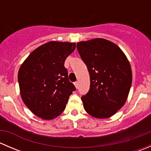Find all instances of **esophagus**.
<instances>
[{
	"label": "esophagus",
	"instance_id": "34e87169",
	"mask_svg": "<svg viewBox=\"0 0 151 151\" xmlns=\"http://www.w3.org/2000/svg\"><path fill=\"white\" fill-rule=\"evenodd\" d=\"M74 85H75V87H76V88H78V82H77V81H76V82H74Z\"/></svg>",
	"mask_w": 151,
	"mask_h": 151
}]
</instances>
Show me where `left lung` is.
<instances>
[{
  "mask_svg": "<svg viewBox=\"0 0 151 151\" xmlns=\"http://www.w3.org/2000/svg\"><path fill=\"white\" fill-rule=\"evenodd\" d=\"M90 74L88 93L81 97L87 112L96 118H107L124 105L132 82L130 63L120 47L104 39L77 44Z\"/></svg>",
  "mask_w": 151,
  "mask_h": 151,
  "instance_id": "obj_1",
  "label": "left lung"
}]
</instances>
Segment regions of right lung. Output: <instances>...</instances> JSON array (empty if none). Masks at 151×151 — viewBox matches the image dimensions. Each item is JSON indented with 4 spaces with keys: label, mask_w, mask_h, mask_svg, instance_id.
<instances>
[{
    "label": "right lung",
    "mask_w": 151,
    "mask_h": 151,
    "mask_svg": "<svg viewBox=\"0 0 151 151\" xmlns=\"http://www.w3.org/2000/svg\"><path fill=\"white\" fill-rule=\"evenodd\" d=\"M75 48V43L47 42L33 50L19 68L21 97L36 116L54 119L66 108L76 88L68 80L64 62Z\"/></svg>",
    "instance_id": "1"
}]
</instances>
